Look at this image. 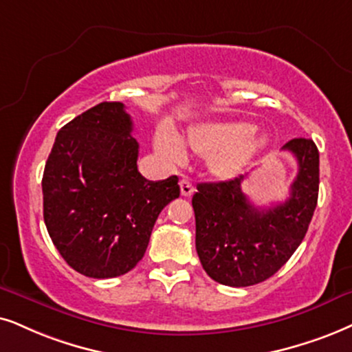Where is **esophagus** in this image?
Instances as JSON below:
<instances>
[{"label":"esophagus","instance_id":"obj_1","mask_svg":"<svg viewBox=\"0 0 352 352\" xmlns=\"http://www.w3.org/2000/svg\"><path fill=\"white\" fill-rule=\"evenodd\" d=\"M180 191L184 197H191V195L195 193V186L191 184V180L188 177H184V179L180 180Z\"/></svg>","mask_w":352,"mask_h":352}]
</instances>
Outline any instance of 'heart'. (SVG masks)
I'll list each match as a JSON object with an SVG mask.
<instances>
[{"label":"heart","mask_w":352,"mask_h":352,"mask_svg":"<svg viewBox=\"0 0 352 352\" xmlns=\"http://www.w3.org/2000/svg\"><path fill=\"white\" fill-rule=\"evenodd\" d=\"M188 144L199 154L211 155L209 167L221 179H232L270 144L265 133L248 122H224L199 126L188 133ZM155 149L167 162L179 166L186 159L185 146L173 131L164 130L155 136Z\"/></svg>","instance_id":"heart-1"}]
</instances>
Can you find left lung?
<instances>
[{"label": "left lung", "instance_id": "left-lung-1", "mask_svg": "<svg viewBox=\"0 0 352 352\" xmlns=\"http://www.w3.org/2000/svg\"><path fill=\"white\" fill-rule=\"evenodd\" d=\"M283 149L294 154L299 170L286 201L268 209L253 206L243 195L247 175L197 185L191 199L197 252L216 283L247 287L265 281L304 240L318 199V149L307 138H294Z\"/></svg>", "mask_w": 352, "mask_h": 352}]
</instances>
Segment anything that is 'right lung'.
Here are the masks:
<instances>
[{
  "instance_id": "right-lung-1",
  "label": "right lung",
  "mask_w": 352,
  "mask_h": 352,
  "mask_svg": "<svg viewBox=\"0 0 352 352\" xmlns=\"http://www.w3.org/2000/svg\"><path fill=\"white\" fill-rule=\"evenodd\" d=\"M122 102H102L58 131L42 179L43 221L71 268L117 278L144 256L155 219L180 197L179 177L146 180Z\"/></svg>"
}]
</instances>
